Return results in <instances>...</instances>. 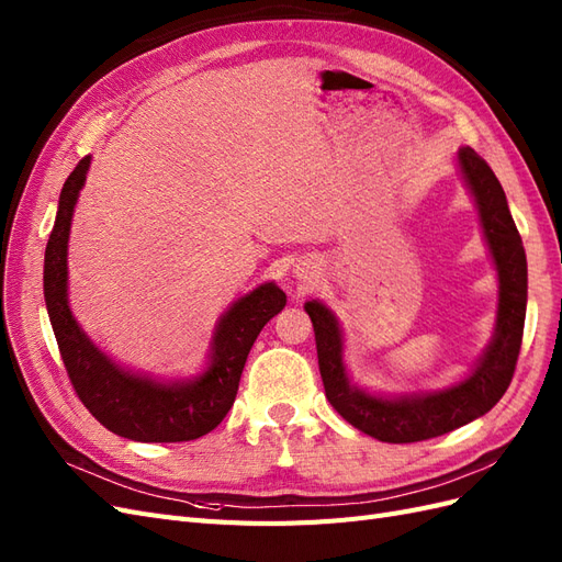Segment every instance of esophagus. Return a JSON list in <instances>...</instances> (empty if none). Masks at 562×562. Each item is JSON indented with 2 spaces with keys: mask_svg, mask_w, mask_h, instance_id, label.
<instances>
[{
  "mask_svg": "<svg viewBox=\"0 0 562 562\" xmlns=\"http://www.w3.org/2000/svg\"><path fill=\"white\" fill-rule=\"evenodd\" d=\"M296 278H299V280H311V270H308L306 266H303V268L296 266Z\"/></svg>",
  "mask_w": 562,
  "mask_h": 562,
  "instance_id": "1",
  "label": "esophagus"
}]
</instances>
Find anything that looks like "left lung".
Here are the masks:
<instances>
[{
    "label": "left lung",
    "instance_id": "left-lung-1",
    "mask_svg": "<svg viewBox=\"0 0 562 562\" xmlns=\"http://www.w3.org/2000/svg\"><path fill=\"white\" fill-rule=\"evenodd\" d=\"M457 162L477 206L490 254L499 278V308L494 336L475 370L457 386L436 393L376 395L350 383L344 364V334L336 315L319 301H308L319 376L331 407L344 419L381 442H419L445 436L487 414L516 372L527 308V261L520 233L508 212L504 188L473 148H459Z\"/></svg>",
    "mask_w": 562,
    "mask_h": 562
}]
</instances>
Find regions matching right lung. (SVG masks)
<instances>
[{
  "mask_svg": "<svg viewBox=\"0 0 562 562\" xmlns=\"http://www.w3.org/2000/svg\"><path fill=\"white\" fill-rule=\"evenodd\" d=\"M91 157L63 183L54 231L44 251V301L75 393L108 430L136 442H186L214 430L235 403L256 336L286 296L276 282L237 299L218 319L206 370L192 379L157 381L122 370L77 325L68 303V237Z\"/></svg>",
  "mask_w": 562,
  "mask_h": 562,
  "instance_id": "obj_1",
  "label": "right lung"
}]
</instances>
